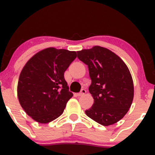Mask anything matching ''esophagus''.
Here are the masks:
<instances>
[{"mask_svg": "<svg viewBox=\"0 0 155 155\" xmlns=\"http://www.w3.org/2000/svg\"><path fill=\"white\" fill-rule=\"evenodd\" d=\"M87 91L86 90H84V89H82V90H81V92H79V93H77V96H81L83 95H84L85 93H86Z\"/></svg>", "mask_w": 155, "mask_h": 155, "instance_id": "obj_1", "label": "esophagus"}]
</instances>
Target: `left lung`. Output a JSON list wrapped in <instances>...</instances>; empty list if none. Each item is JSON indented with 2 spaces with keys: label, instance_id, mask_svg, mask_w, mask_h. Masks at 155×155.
I'll return each mask as SVG.
<instances>
[{
  "label": "left lung",
  "instance_id": "1",
  "mask_svg": "<svg viewBox=\"0 0 155 155\" xmlns=\"http://www.w3.org/2000/svg\"><path fill=\"white\" fill-rule=\"evenodd\" d=\"M78 58L88 66L92 83L89 91L94 99L87 116L108 126L120 121L128 111L134 96L130 72L118 55L95 46L77 51Z\"/></svg>",
  "mask_w": 155,
  "mask_h": 155
}]
</instances>
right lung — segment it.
<instances>
[{
	"instance_id": "right-lung-1",
	"label": "right lung",
	"mask_w": 155,
	"mask_h": 155,
	"mask_svg": "<svg viewBox=\"0 0 155 155\" xmlns=\"http://www.w3.org/2000/svg\"><path fill=\"white\" fill-rule=\"evenodd\" d=\"M76 56L74 51L49 47L33 55L23 67L17 96L21 106L33 120L46 124L63 113L73 96L64 73Z\"/></svg>"
}]
</instances>
